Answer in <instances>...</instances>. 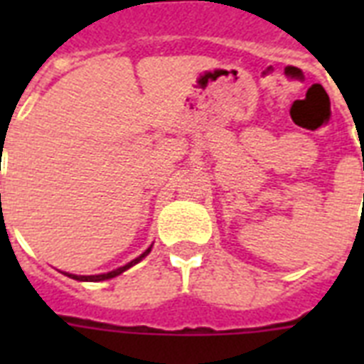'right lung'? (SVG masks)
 Here are the masks:
<instances>
[{"instance_id": "obj_1", "label": "right lung", "mask_w": 364, "mask_h": 364, "mask_svg": "<svg viewBox=\"0 0 364 364\" xmlns=\"http://www.w3.org/2000/svg\"><path fill=\"white\" fill-rule=\"evenodd\" d=\"M149 251H151V247H149L147 251H145V253L139 255L137 259H134V260H132V262H128V264H126V266H122V268H117V270H113V272H107V274H100V276H73V274H65V276L73 277V279H79V282H104V279H111V277L119 276V274H122V272H124V270H128L130 266L137 264V262H139V260H141L143 257H145V255L149 253Z\"/></svg>"}]
</instances>
